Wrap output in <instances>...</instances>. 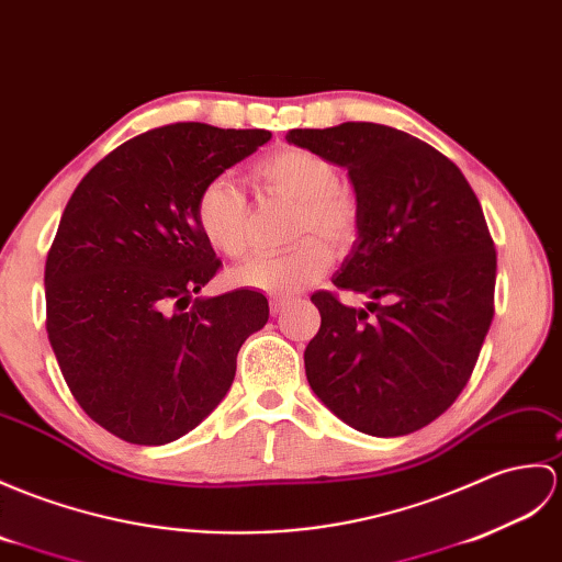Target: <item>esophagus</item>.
<instances>
[{
    "label": "esophagus",
    "instance_id": "34e87169",
    "mask_svg": "<svg viewBox=\"0 0 562 562\" xmlns=\"http://www.w3.org/2000/svg\"><path fill=\"white\" fill-rule=\"evenodd\" d=\"M286 306H290V299L286 296H270V311L276 313V316L278 313H282Z\"/></svg>",
    "mask_w": 562,
    "mask_h": 562
}]
</instances>
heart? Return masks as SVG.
Returning a JSON list of instances; mask_svg holds the SVG:
<instances>
[{"label": "heart", "mask_w": 562, "mask_h": 562, "mask_svg": "<svg viewBox=\"0 0 562 562\" xmlns=\"http://www.w3.org/2000/svg\"><path fill=\"white\" fill-rule=\"evenodd\" d=\"M256 184L296 203L292 237L304 240L284 254H258L229 270V282L266 294H294L318 282L330 268L333 249H345L357 237L359 201L355 191L337 181V167L330 158L308 148L286 146L268 153L251 167ZM195 225L203 239L222 256L246 251V199L227 177L205 181L193 205ZM318 233L324 238H311Z\"/></svg>", "instance_id": "obj_1"}]
</instances>
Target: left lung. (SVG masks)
<instances>
[{
	"label": "left lung",
	"instance_id": "obj_1",
	"mask_svg": "<svg viewBox=\"0 0 562 562\" xmlns=\"http://www.w3.org/2000/svg\"><path fill=\"white\" fill-rule=\"evenodd\" d=\"M286 140L347 169L359 237L333 284L371 296L367 308L311 296L321 330L304 351L308 385L361 434H414L458 400L491 328L495 249L481 203L458 165L393 126L292 128Z\"/></svg>",
	"mask_w": 562,
	"mask_h": 562
}]
</instances>
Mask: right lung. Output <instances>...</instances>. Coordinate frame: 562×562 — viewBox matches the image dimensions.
Here are the masks:
<instances>
[{
	"instance_id": "obj_1",
	"label": "right lung",
	"mask_w": 562,
	"mask_h": 562,
	"mask_svg": "<svg viewBox=\"0 0 562 562\" xmlns=\"http://www.w3.org/2000/svg\"><path fill=\"white\" fill-rule=\"evenodd\" d=\"M266 128L167 124L114 148L76 187L45 263L47 337L81 409L116 438L165 446L211 414L268 299L199 296L220 268L195 225L205 181Z\"/></svg>"
}]
</instances>
